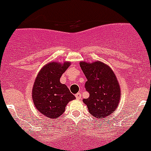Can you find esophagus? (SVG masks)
<instances>
[{
	"label": "esophagus",
	"instance_id": "esophagus-1",
	"mask_svg": "<svg viewBox=\"0 0 151 151\" xmlns=\"http://www.w3.org/2000/svg\"><path fill=\"white\" fill-rule=\"evenodd\" d=\"M81 94L80 92L78 93V94L76 95V99L79 100V99H81Z\"/></svg>",
	"mask_w": 151,
	"mask_h": 151
}]
</instances>
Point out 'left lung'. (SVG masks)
<instances>
[{"label":"left lung","instance_id":"left-lung-1","mask_svg":"<svg viewBox=\"0 0 151 151\" xmlns=\"http://www.w3.org/2000/svg\"><path fill=\"white\" fill-rule=\"evenodd\" d=\"M88 81L85 88L88 99H83L89 113L97 119L111 115L119 106L121 90L116 74L109 65L101 61L80 62Z\"/></svg>","mask_w":151,"mask_h":151}]
</instances>
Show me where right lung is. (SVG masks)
<instances>
[{
	"mask_svg": "<svg viewBox=\"0 0 151 151\" xmlns=\"http://www.w3.org/2000/svg\"><path fill=\"white\" fill-rule=\"evenodd\" d=\"M70 62H50L38 73L32 91V97L38 111L48 118L58 119L64 112L67 103L75 96L63 84L60 77L70 67Z\"/></svg>",
	"mask_w": 151,
	"mask_h": 151,
	"instance_id": "right-lung-1",
	"label": "right lung"
}]
</instances>
